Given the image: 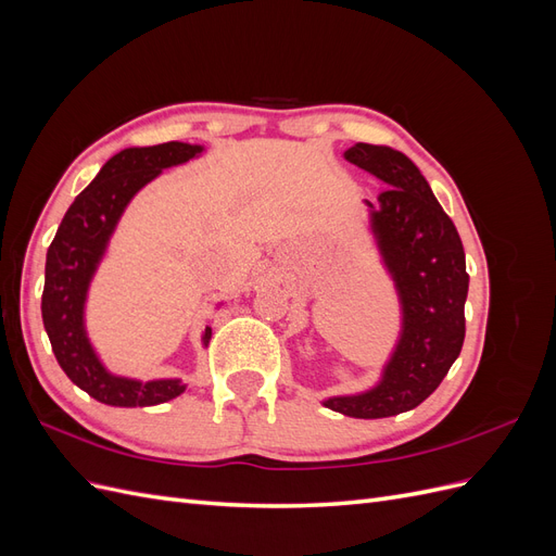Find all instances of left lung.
<instances>
[{
    "label": "left lung",
    "instance_id": "8db88e82",
    "mask_svg": "<svg viewBox=\"0 0 556 556\" xmlns=\"http://www.w3.org/2000/svg\"><path fill=\"white\" fill-rule=\"evenodd\" d=\"M345 160L387 185L366 201L371 231L401 304V333L380 380L362 394L329 396L327 408L378 419L417 408L459 357L466 333V255L457 227L417 166L390 146L355 143Z\"/></svg>",
    "mask_w": 556,
    "mask_h": 556
}]
</instances>
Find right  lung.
<instances>
[{
	"instance_id": "1",
	"label": "right lung",
	"mask_w": 556,
	"mask_h": 556,
	"mask_svg": "<svg viewBox=\"0 0 556 556\" xmlns=\"http://www.w3.org/2000/svg\"><path fill=\"white\" fill-rule=\"evenodd\" d=\"M201 150L204 146L180 141L121 150L74 199L48 248L41 315L50 345L70 380L106 406H157L180 396L188 387L180 378L141 382L111 374L88 339L86 301L97 266L134 194L162 169L188 162L201 155ZM211 333V327L201 333L204 348Z\"/></svg>"
}]
</instances>
